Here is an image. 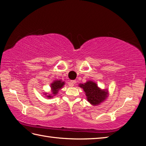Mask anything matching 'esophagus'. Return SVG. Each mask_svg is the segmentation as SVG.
Segmentation results:
<instances>
[{
    "label": "esophagus",
    "mask_w": 146,
    "mask_h": 146,
    "mask_svg": "<svg viewBox=\"0 0 146 146\" xmlns=\"http://www.w3.org/2000/svg\"><path fill=\"white\" fill-rule=\"evenodd\" d=\"M76 83V80H72V81H70L69 84H70V86H73L74 84H75Z\"/></svg>",
    "instance_id": "34e87169"
}]
</instances>
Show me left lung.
Here are the masks:
<instances>
[{
  "mask_svg": "<svg viewBox=\"0 0 146 146\" xmlns=\"http://www.w3.org/2000/svg\"><path fill=\"white\" fill-rule=\"evenodd\" d=\"M79 86L85 92L88 101L93 106L100 104L108 98V91L101 90L95 82L92 81H88L84 84H80Z\"/></svg>",
  "mask_w": 146,
  "mask_h": 146,
  "instance_id": "left-lung-1",
  "label": "left lung"
}]
</instances>
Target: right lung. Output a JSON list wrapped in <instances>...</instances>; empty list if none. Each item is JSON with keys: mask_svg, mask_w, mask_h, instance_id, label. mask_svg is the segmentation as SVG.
Returning <instances> with one entry per match:
<instances>
[{"mask_svg": "<svg viewBox=\"0 0 146 146\" xmlns=\"http://www.w3.org/2000/svg\"><path fill=\"white\" fill-rule=\"evenodd\" d=\"M64 84H65V83L62 80L54 81L53 82L50 84L51 90H52V94H53V96H52V94H49V95H47L46 97L48 98H53V96H55L56 94L58 93V91L63 86ZM45 94L46 95V93H45Z\"/></svg>", "mask_w": 146, "mask_h": 146, "instance_id": "obj_1", "label": "right lung"}]
</instances>
